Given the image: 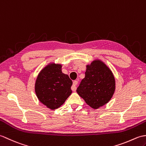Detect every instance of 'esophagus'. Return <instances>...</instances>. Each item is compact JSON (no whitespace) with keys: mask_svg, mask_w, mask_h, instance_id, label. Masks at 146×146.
Here are the masks:
<instances>
[{"mask_svg":"<svg viewBox=\"0 0 146 146\" xmlns=\"http://www.w3.org/2000/svg\"><path fill=\"white\" fill-rule=\"evenodd\" d=\"M77 84H78V81H77V80H74L73 82V84H72V86L71 87V89L73 90V91H75L77 89Z\"/></svg>","mask_w":146,"mask_h":146,"instance_id":"34e87169","label":"esophagus"}]
</instances>
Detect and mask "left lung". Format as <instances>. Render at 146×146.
Listing matches in <instances>:
<instances>
[{
	"label": "left lung",
	"instance_id": "obj_1",
	"mask_svg": "<svg viewBox=\"0 0 146 146\" xmlns=\"http://www.w3.org/2000/svg\"><path fill=\"white\" fill-rule=\"evenodd\" d=\"M115 79L111 70L100 60L87 66L85 77L80 82L77 92L93 109L108 103L114 94Z\"/></svg>",
	"mask_w": 146,
	"mask_h": 146
}]
</instances>
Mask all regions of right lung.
I'll return each instance as SVG.
<instances>
[{"label":"right lung","mask_w":146,"mask_h":146,"mask_svg":"<svg viewBox=\"0 0 146 146\" xmlns=\"http://www.w3.org/2000/svg\"><path fill=\"white\" fill-rule=\"evenodd\" d=\"M61 67L60 64L48 65L41 70L35 82L37 98L50 109L59 108L72 93V81L62 72Z\"/></svg>","instance_id":"obj_1"}]
</instances>
